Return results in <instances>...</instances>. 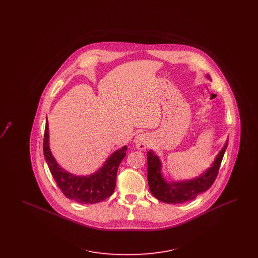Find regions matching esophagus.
<instances>
[{
  "label": "esophagus",
  "instance_id": "obj_1",
  "mask_svg": "<svg viewBox=\"0 0 258 258\" xmlns=\"http://www.w3.org/2000/svg\"><path fill=\"white\" fill-rule=\"evenodd\" d=\"M148 140H149V137L147 135H144V134H139V135H136L135 138V146L138 149V150H145L148 145Z\"/></svg>",
  "mask_w": 258,
  "mask_h": 258
}]
</instances>
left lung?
Wrapping results in <instances>:
<instances>
[{"instance_id":"1","label":"left lung","mask_w":258,"mask_h":258,"mask_svg":"<svg viewBox=\"0 0 258 258\" xmlns=\"http://www.w3.org/2000/svg\"><path fill=\"white\" fill-rule=\"evenodd\" d=\"M207 77L210 78L209 75ZM227 145L228 139L218 154L212 166L197 178L170 183L167 182L161 174V162L159 157L152 150L149 151L147 152L148 183L152 195L161 202L179 204L192 200L198 195L208 190L218 176Z\"/></svg>"}]
</instances>
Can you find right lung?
<instances>
[{
    "label": "right lung",
    "mask_w": 258,
    "mask_h": 258,
    "mask_svg": "<svg viewBox=\"0 0 258 258\" xmlns=\"http://www.w3.org/2000/svg\"><path fill=\"white\" fill-rule=\"evenodd\" d=\"M126 149V146H123L120 150L115 151L96 173L87 176L74 175L61 168L52 156L46 118L43 138L44 158L56 184L60 187L63 196L77 203L94 204L110 197L115 189L118 167L125 156Z\"/></svg>",
    "instance_id": "right-lung-1"
}]
</instances>
